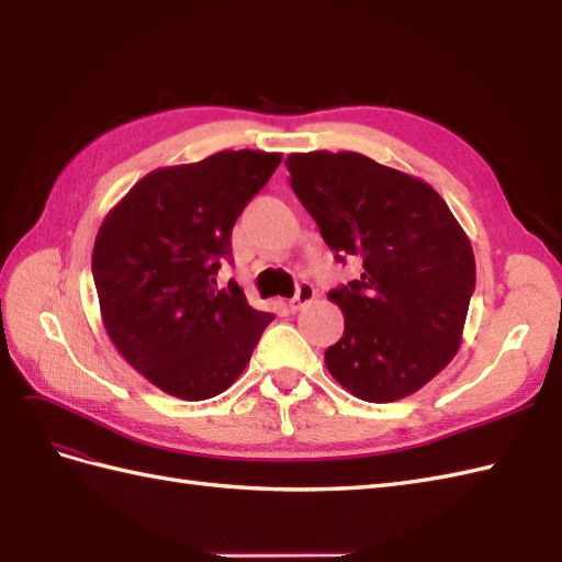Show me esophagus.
Here are the masks:
<instances>
[{
	"label": "esophagus",
	"mask_w": 562,
	"mask_h": 562,
	"mask_svg": "<svg viewBox=\"0 0 562 562\" xmlns=\"http://www.w3.org/2000/svg\"><path fill=\"white\" fill-rule=\"evenodd\" d=\"M313 299H316V290H313V284L302 282V284L296 286V294L290 299V308H292V311L304 308L306 304L313 302Z\"/></svg>",
	"instance_id": "esophagus-1"
}]
</instances>
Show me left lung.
Instances as JSON below:
<instances>
[{
  "instance_id": "8db88e82",
  "label": "left lung",
  "mask_w": 562,
  "mask_h": 562,
  "mask_svg": "<svg viewBox=\"0 0 562 562\" xmlns=\"http://www.w3.org/2000/svg\"><path fill=\"white\" fill-rule=\"evenodd\" d=\"M286 169L335 258L363 260L357 280L328 292L345 335L325 367L359 400L416 393L462 342L476 263L460 222L426 181L361 153H292Z\"/></svg>"
}]
</instances>
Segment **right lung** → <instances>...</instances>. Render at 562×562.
Listing matches in <instances>:
<instances>
[{"instance_id":"right-lung-1","label":"right lung","mask_w":562,"mask_h":562,"mask_svg":"<svg viewBox=\"0 0 562 562\" xmlns=\"http://www.w3.org/2000/svg\"><path fill=\"white\" fill-rule=\"evenodd\" d=\"M280 153L222 150L153 169L102 220L93 280L104 330L132 367L179 400L215 397L237 381L276 318L241 286H217L232 227L268 184Z\"/></svg>"}]
</instances>
